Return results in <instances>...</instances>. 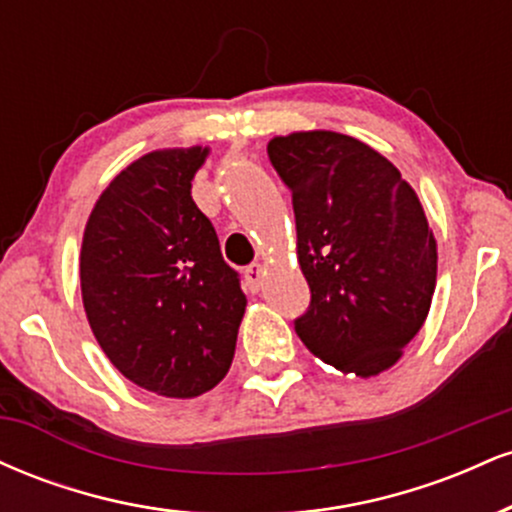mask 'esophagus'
<instances>
[{
  "instance_id": "obj_1",
  "label": "esophagus",
  "mask_w": 512,
  "mask_h": 512,
  "mask_svg": "<svg viewBox=\"0 0 512 512\" xmlns=\"http://www.w3.org/2000/svg\"><path fill=\"white\" fill-rule=\"evenodd\" d=\"M262 279H264L262 264H250V267L245 269V284H248V289H250L252 293L260 291Z\"/></svg>"
}]
</instances>
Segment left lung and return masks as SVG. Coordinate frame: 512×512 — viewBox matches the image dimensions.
I'll list each match as a JSON object with an SVG mask.
<instances>
[{
  "label": "left lung",
  "mask_w": 512,
  "mask_h": 512,
  "mask_svg": "<svg viewBox=\"0 0 512 512\" xmlns=\"http://www.w3.org/2000/svg\"><path fill=\"white\" fill-rule=\"evenodd\" d=\"M267 154L291 190L310 286L298 337L342 373L392 368L436 291V238L419 197L385 156L339 132L274 137Z\"/></svg>",
  "instance_id": "1"
}]
</instances>
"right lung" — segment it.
Here are the masks:
<instances>
[{"instance_id": "1", "label": "right lung", "mask_w": 512, "mask_h": 512, "mask_svg": "<svg viewBox=\"0 0 512 512\" xmlns=\"http://www.w3.org/2000/svg\"><path fill=\"white\" fill-rule=\"evenodd\" d=\"M207 146L151 151L115 175L86 221L81 298L110 363L144 390L190 399L223 380L245 293L192 199Z\"/></svg>"}]
</instances>
